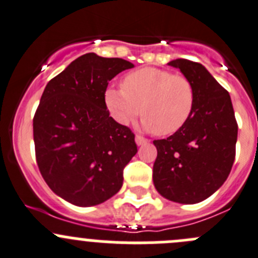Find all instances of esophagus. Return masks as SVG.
<instances>
[{
  "label": "esophagus",
  "instance_id": "esophagus-1",
  "mask_svg": "<svg viewBox=\"0 0 258 258\" xmlns=\"http://www.w3.org/2000/svg\"><path fill=\"white\" fill-rule=\"evenodd\" d=\"M135 140H136V144L137 145H144V144L148 143V139H145V137L140 136V135H136V137H135Z\"/></svg>",
  "mask_w": 258,
  "mask_h": 258
}]
</instances>
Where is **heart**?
Here are the masks:
<instances>
[{
	"instance_id": "obj_1",
	"label": "heart",
	"mask_w": 258,
	"mask_h": 258,
	"mask_svg": "<svg viewBox=\"0 0 258 258\" xmlns=\"http://www.w3.org/2000/svg\"><path fill=\"white\" fill-rule=\"evenodd\" d=\"M121 85L105 91L108 108L121 123H128L141 108L144 127L168 136L179 131L195 112L196 90L184 75L143 67L127 74Z\"/></svg>"
}]
</instances>
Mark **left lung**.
<instances>
[{
    "mask_svg": "<svg viewBox=\"0 0 258 258\" xmlns=\"http://www.w3.org/2000/svg\"><path fill=\"white\" fill-rule=\"evenodd\" d=\"M168 64L192 81L196 107L179 131L154 140L158 150L154 186L170 201L197 204L227 180L235 158L238 124L229 93L201 63L178 58Z\"/></svg>",
    "mask_w": 258,
    "mask_h": 258,
    "instance_id": "1",
    "label": "left lung"
}]
</instances>
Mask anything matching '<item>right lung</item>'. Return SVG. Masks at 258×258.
<instances>
[{"mask_svg":"<svg viewBox=\"0 0 258 258\" xmlns=\"http://www.w3.org/2000/svg\"><path fill=\"white\" fill-rule=\"evenodd\" d=\"M132 67L86 53L43 91L33 118L37 164L49 188L74 205H99L117 194L137 153L134 132L109 117L105 104L109 81Z\"/></svg>","mask_w":258,"mask_h":258,"instance_id":"1","label":"right lung"}]
</instances>
